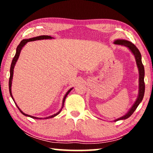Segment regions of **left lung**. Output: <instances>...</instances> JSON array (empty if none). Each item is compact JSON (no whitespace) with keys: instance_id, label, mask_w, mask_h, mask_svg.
Returning a JSON list of instances; mask_svg holds the SVG:
<instances>
[{"instance_id":"obj_1","label":"left lung","mask_w":153,"mask_h":153,"mask_svg":"<svg viewBox=\"0 0 153 153\" xmlns=\"http://www.w3.org/2000/svg\"><path fill=\"white\" fill-rule=\"evenodd\" d=\"M114 44L119 45H123L125 47H126L129 51L131 52V53L133 54L134 56L136 62H137V65L139 70V94H138L137 98L136 100V101L131 107L129 108V110L127 112V114H125L124 116H123L120 118H119L114 121L120 120H125V119L128 118L129 117L131 116V114L134 112V111L137 109L138 106L139 105V104L141 103L142 100H143L144 93H145V83H144V76H145V70H144V67L141 61V55L140 53L139 49H137V47L128 40L126 39H116L114 41Z\"/></svg>"}]
</instances>
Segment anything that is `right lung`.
Listing matches in <instances>:
<instances>
[{
    "label": "right lung",
    "instance_id": "obj_1",
    "mask_svg": "<svg viewBox=\"0 0 153 153\" xmlns=\"http://www.w3.org/2000/svg\"><path fill=\"white\" fill-rule=\"evenodd\" d=\"M54 39L53 37H52L51 36H49V35H40V36H37V37H32V38H29V39H23V40L21 41V42L19 45H18L17 48H16V53H15V56H14V57L13 58V60H12V64H11V67H10V80H9V91H10V96H11L12 100H14V98H13V96H12V79H13V73H14V66H15L16 65V62L17 61L19 57V55H20V53H21V51H22V49H23V47H24L25 45H26L27 43L28 42H32V41H35V40H41V39ZM73 89V88H71L69 90V91L67 92L65 95L63 99H62V106H61V108L59 110V111L56 113L55 114H53L52 116H48V117H46L45 118H37V117H35V116H30V115H28L26 114H25L22 111V110L20 109V108L19 107L17 106V104H16V102H14V103L16 104V106H17V108L19 109V111H21V113L23 115H24V116H28V117H30V118H35V119H48V118H53V117H55L57 116L60 114V112L61 111L62 108H63V106H64V103H65V98L67 97V96L69 93H70V91H72Z\"/></svg>",
    "mask_w": 153,
    "mask_h": 153
}]
</instances>
